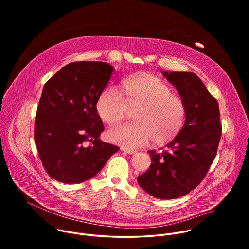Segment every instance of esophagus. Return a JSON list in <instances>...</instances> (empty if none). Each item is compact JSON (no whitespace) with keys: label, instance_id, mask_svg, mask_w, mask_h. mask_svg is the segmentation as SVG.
<instances>
[{"label":"esophagus","instance_id":"obj_1","mask_svg":"<svg viewBox=\"0 0 249 249\" xmlns=\"http://www.w3.org/2000/svg\"><path fill=\"white\" fill-rule=\"evenodd\" d=\"M121 151L129 154V155H132V154H135L136 151L135 150H132V149H128V148H125V147H121Z\"/></svg>","mask_w":249,"mask_h":249}]
</instances>
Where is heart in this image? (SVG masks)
<instances>
[{
    "instance_id": "1",
    "label": "heart",
    "mask_w": 249,
    "mask_h": 249,
    "mask_svg": "<svg viewBox=\"0 0 249 249\" xmlns=\"http://www.w3.org/2000/svg\"><path fill=\"white\" fill-rule=\"evenodd\" d=\"M115 87L105 88L95 101V110L108 125L120 122L130 109H136L135 122L111 128L106 137L128 149L145 146L152 139L160 145L173 140L182 129L186 117L184 100L161 79L140 73Z\"/></svg>"
}]
</instances>
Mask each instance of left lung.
Instances as JSON below:
<instances>
[{"instance_id":"obj_1","label":"left lung","mask_w":249,"mask_h":249,"mask_svg":"<svg viewBox=\"0 0 249 249\" xmlns=\"http://www.w3.org/2000/svg\"><path fill=\"white\" fill-rule=\"evenodd\" d=\"M163 76L185 102V123L167 150L149 151L152 163L138 176V182L156 198L175 199L204 179L216 158L223 128L217 99L195 74L163 72Z\"/></svg>"}]
</instances>
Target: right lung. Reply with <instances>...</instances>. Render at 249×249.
Wrapping results in <instances>:
<instances>
[{
	"label": "right lung",
	"mask_w": 249,
	"mask_h": 249,
	"mask_svg": "<svg viewBox=\"0 0 249 249\" xmlns=\"http://www.w3.org/2000/svg\"><path fill=\"white\" fill-rule=\"evenodd\" d=\"M113 67L80 61L63 67L44 85L34 122V141L50 177L67 184L86 181L101 170L119 147L104 143L95 101Z\"/></svg>",
	"instance_id": "add662e5"
}]
</instances>
